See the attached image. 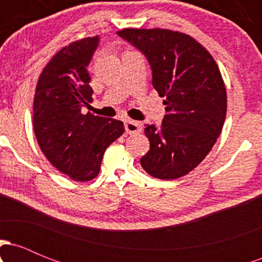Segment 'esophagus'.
Here are the masks:
<instances>
[{
  "label": "esophagus",
  "mask_w": 262,
  "mask_h": 262,
  "mask_svg": "<svg viewBox=\"0 0 262 262\" xmlns=\"http://www.w3.org/2000/svg\"><path fill=\"white\" fill-rule=\"evenodd\" d=\"M125 130L128 134H134V133H140L141 132V124L137 121H132V119H127L124 122Z\"/></svg>",
  "instance_id": "1"
}]
</instances>
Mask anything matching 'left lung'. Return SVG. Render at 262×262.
<instances>
[{"instance_id": "left-lung-1", "label": "left lung", "mask_w": 262, "mask_h": 262, "mask_svg": "<svg viewBox=\"0 0 262 262\" xmlns=\"http://www.w3.org/2000/svg\"><path fill=\"white\" fill-rule=\"evenodd\" d=\"M145 55L152 86L165 97L161 124H145L150 149L140 164L152 177L187 175L208 155L227 114V91L214 59L187 34L169 29L117 32Z\"/></svg>"}]
</instances>
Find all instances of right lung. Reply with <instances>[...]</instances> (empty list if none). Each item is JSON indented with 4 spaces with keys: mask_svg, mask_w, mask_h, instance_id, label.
I'll return each mask as SVG.
<instances>
[{
    "mask_svg": "<svg viewBox=\"0 0 262 262\" xmlns=\"http://www.w3.org/2000/svg\"><path fill=\"white\" fill-rule=\"evenodd\" d=\"M100 37L62 48L39 76L33 103V127L45 158L75 181L98 175L104 151L124 133L123 122L82 114L92 102L89 68Z\"/></svg>",
    "mask_w": 262,
    "mask_h": 262,
    "instance_id": "add662e5",
    "label": "right lung"
}]
</instances>
